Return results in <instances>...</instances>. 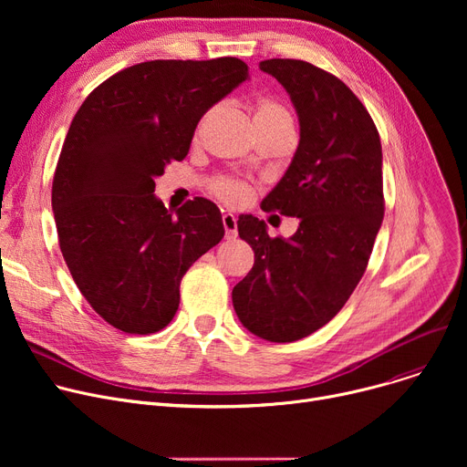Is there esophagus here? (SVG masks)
<instances>
[{
	"mask_svg": "<svg viewBox=\"0 0 467 467\" xmlns=\"http://www.w3.org/2000/svg\"><path fill=\"white\" fill-rule=\"evenodd\" d=\"M221 221H223L225 238H227V240L236 238V217H234L233 213H223V217H221Z\"/></svg>",
	"mask_w": 467,
	"mask_h": 467,
	"instance_id": "1",
	"label": "esophagus"
}]
</instances>
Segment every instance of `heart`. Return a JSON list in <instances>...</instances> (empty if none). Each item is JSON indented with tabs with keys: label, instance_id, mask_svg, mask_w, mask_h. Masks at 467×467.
Instances as JSON below:
<instances>
[{
	"label": "heart",
	"instance_id": "heart-1",
	"mask_svg": "<svg viewBox=\"0 0 467 467\" xmlns=\"http://www.w3.org/2000/svg\"><path fill=\"white\" fill-rule=\"evenodd\" d=\"M208 117L202 119L201 127L204 125ZM254 125H263V127H293V120L289 111L273 100H263L257 104L255 113H254ZM213 192L219 196L221 201H225L229 204H244L250 199V187L238 183V182H227V180H219L213 183Z\"/></svg>",
	"mask_w": 467,
	"mask_h": 467
}]
</instances>
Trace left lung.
I'll use <instances>...</instances> for the list:
<instances>
[{
    "label": "left lung",
    "instance_id": "8db88e82",
    "mask_svg": "<svg viewBox=\"0 0 467 467\" xmlns=\"http://www.w3.org/2000/svg\"><path fill=\"white\" fill-rule=\"evenodd\" d=\"M299 117V145L261 208L299 217L289 238H271L265 221L236 225L255 263L233 289L242 326L271 342H293L324 327L345 306L384 217L382 147L358 96L331 73L303 60H263Z\"/></svg>",
    "mask_w": 467,
    "mask_h": 467
}]
</instances>
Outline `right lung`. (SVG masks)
Returning <instances> with one entry per match:
<instances>
[{
  "label": "right lung",
  "instance_id": "add662e5",
  "mask_svg": "<svg viewBox=\"0 0 467 467\" xmlns=\"http://www.w3.org/2000/svg\"><path fill=\"white\" fill-rule=\"evenodd\" d=\"M250 79L238 58L151 60L96 87L73 117L53 180L60 250L83 297L125 333L166 327L189 266L223 238L219 208L170 212L155 178L183 161L201 117Z\"/></svg>",
  "mask_w": 467,
  "mask_h": 467
}]
</instances>
